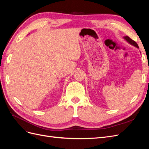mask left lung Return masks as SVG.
Wrapping results in <instances>:
<instances>
[{"label":"left lung","instance_id":"obj_1","mask_svg":"<svg viewBox=\"0 0 149 149\" xmlns=\"http://www.w3.org/2000/svg\"><path fill=\"white\" fill-rule=\"evenodd\" d=\"M124 38L126 40V41H127V42H129L130 44H131L132 45H133V46H134V47H137V48H139V46H138V45H137V43L135 42V41H134L133 40H132L131 38H129L128 36H126V37H124Z\"/></svg>","mask_w":149,"mask_h":149}]
</instances>
